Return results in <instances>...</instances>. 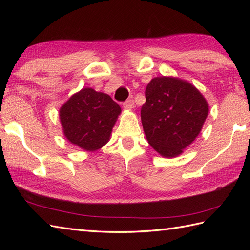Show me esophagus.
<instances>
[{"instance_id": "esophagus-1", "label": "esophagus", "mask_w": 250, "mask_h": 250, "mask_svg": "<svg viewBox=\"0 0 250 250\" xmlns=\"http://www.w3.org/2000/svg\"><path fill=\"white\" fill-rule=\"evenodd\" d=\"M124 107H125V109H129V110L133 109V108H134V102H133V100L125 101V102L124 103Z\"/></svg>"}]
</instances>
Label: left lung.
Masks as SVG:
<instances>
[{
  "mask_svg": "<svg viewBox=\"0 0 250 250\" xmlns=\"http://www.w3.org/2000/svg\"><path fill=\"white\" fill-rule=\"evenodd\" d=\"M141 119L150 146L164 158L183 153L200 134L208 104L193 84L176 77H155L146 87Z\"/></svg>",
  "mask_w": 250,
  "mask_h": 250,
  "instance_id": "obj_1",
  "label": "left lung"
}]
</instances>
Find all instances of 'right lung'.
I'll return each mask as SVG.
<instances>
[{"instance_id":"right-lung-1","label":"right lung","mask_w":250,"mask_h":250,"mask_svg":"<svg viewBox=\"0 0 250 250\" xmlns=\"http://www.w3.org/2000/svg\"><path fill=\"white\" fill-rule=\"evenodd\" d=\"M120 113V106L108 94L83 88L61 106L59 117L68 142L94 151L109 141Z\"/></svg>"}]
</instances>
